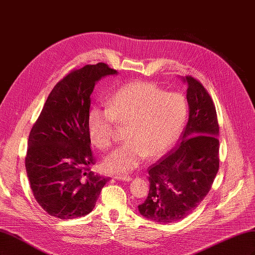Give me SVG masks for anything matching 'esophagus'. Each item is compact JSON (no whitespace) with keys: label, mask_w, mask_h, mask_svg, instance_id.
<instances>
[{"label":"esophagus","mask_w":255,"mask_h":255,"mask_svg":"<svg viewBox=\"0 0 255 255\" xmlns=\"http://www.w3.org/2000/svg\"><path fill=\"white\" fill-rule=\"evenodd\" d=\"M115 179H116V180H120V181H125V182L132 181V177L128 176V175H116Z\"/></svg>","instance_id":"1"}]
</instances>
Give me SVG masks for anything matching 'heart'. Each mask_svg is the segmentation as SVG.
Instances as JSON below:
<instances>
[{"label": "heart", "mask_w": 255, "mask_h": 255, "mask_svg": "<svg viewBox=\"0 0 255 255\" xmlns=\"http://www.w3.org/2000/svg\"><path fill=\"white\" fill-rule=\"evenodd\" d=\"M187 117V103L177 92H166L156 84L135 81L123 84L107 102V109L92 106L87 116L91 143L107 149L113 143L114 123L127 126V142L103 160L110 173L128 172L145 156L157 158L179 139Z\"/></svg>", "instance_id": "b5f03b06"}]
</instances>
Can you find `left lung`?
Here are the masks:
<instances>
[{"instance_id":"obj_1","label":"left lung","mask_w":255,"mask_h":255,"mask_svg":"<svg viewBox=\"0 0 255 255\" xmlns=\"http://www.w3.org/2000/svg\"><path fill=\"white\" fill-rule=\"evenodd\" d=\"M183 81L188 86L189 116L182 142L149 168V194L138 205L143 217L165 225L196 210L219 169V126L213 100L192 76Z\"/></svg>"}]
</instances>
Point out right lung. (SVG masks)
Instances as JSON below:
<instances>
[{"instance_id": "obj_1", "label": "right lung", "mask_w": 255, "mask_h": 255, "mask_svg": "<svg viewBox=\"0 0 255 255\" xmlns=\"http://www.w3.org/2000/svg\"><path fill=\"white\" fill-rule=\"evenodd\" d=\"M117 71L104 63L75 69L59 81L28 136L25 168L36 201L49 215H88L109 177L89 171L95 164L87 116L98 81Z\"/></svg>"}]
</instances>
